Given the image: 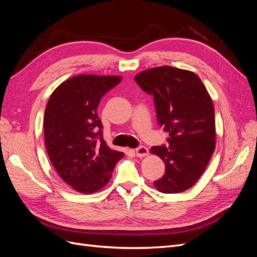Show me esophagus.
Wrapping results in <instances>:
<instances>
[{"label":"esophagus","instance_id":"obj_1","mask_svg":"<svg viewBox=\"0 0 257 257\" xmlns=\"http://www.w3.org/2000/svg\"><path fill=\"white\" fill-rule=\"evenodd\" d=\"M135 152H136L137 157L143 158V157H146V155H148V153H149V150H148V148H146L144 146H141V147L136 148Z\"/></svg>","mask_w":257,"mask_h":257}]
</instances>
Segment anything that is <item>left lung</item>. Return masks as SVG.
Here are the masks:
<instances>
[{
    "label": "left lung",
    "instance_id": "8db88e82",
    "mask_svg": "<svg viewBox=\"0 0 257 257\" xmlns=\"http://www.w3.org/2000/svg\"><path fill=\"white\" fill-rule=\"evenodd\" d=\"M135 81L153 95L158 122L170 136L169 146L151 148L165 163L164 176L153 184L166 194L188 190L205 172L215 148L211 97L196 74L172 66L147 69Z\"/></svg>",
    "mask_w": 257,
    "mask_h": 257
}]
</instances>
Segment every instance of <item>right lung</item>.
I'll return each instance as SVG.
<instances>
[{"mask_svg":"<svg viewBox=\"0 0 257 257\" xmlns=\"http://www.w3.org/2000/svg\"><path fill=\"white\" fill-rule=\"evenodd\" d=\"M121 80L119 76L72 77L53 91L46 106L44 134L49 159L63 181L80 193L103 189L124 157L106 145L97 115L100 98Z\"/></svg>","mask_w":257,"mask_h":257,"instance_id":"right-lung-1","label":"right lung"}]
</instances>
